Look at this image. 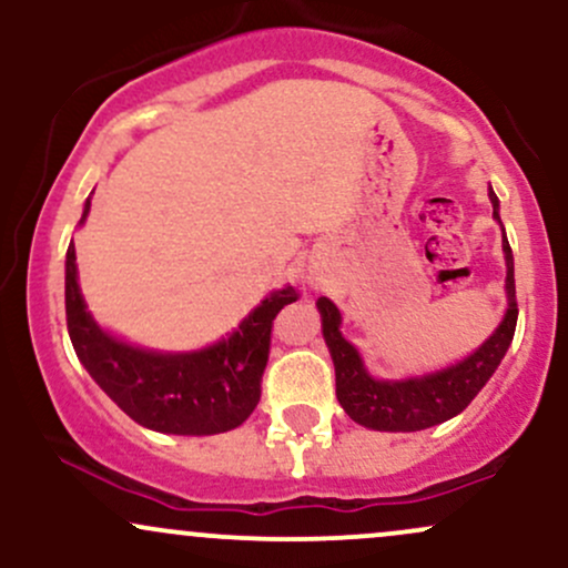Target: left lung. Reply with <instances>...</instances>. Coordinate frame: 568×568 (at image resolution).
Masks as SVG:
<instances>
[{"instance_id": "1", "label": "left lung", "mask_w": 568, "mask_h": 568, "mask_svg": "<svg viewBox=\"0 0 568 568\" xmlns=\"http://www.w3.org/2000/svg\"><path fill=\"white\" fill-rule=\"evenodd\" d=\"M488 197L494 205V219L499 221V200L488 189ZM505 232V226H501ZM507 262V315L499 328L456 366L438 371V374L425 376V379L406 382H376L371 379L368 371L363 368L361 355L342 336L338 325L342 315L331 298H317V310L323 315V336L328 344L331 357L336 368V397L347 416L357 425L371 429H384V433H416L440 425L462 414L475 395L484 389L491 374L510 347L515 323H518V302H515V275H513V251L507 237L501 240Z\"/></svg>"}]
</instances>
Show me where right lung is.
Returning a JSON list of instances; mask_svg holds the SVG:
<instances>
[{"label": "right lung", "instance_id": "1", "mask_svg": "<svg viewBox=\"0 0 568 568\" xmlns=\"http://www.w3.org/2000/svg\"><path fill=\"white\" fill-rule=\"evenodd\" d=\"M88 211L90 200L82 221ZM296 298L288 285L266 296L230 338L189 355H160L98 328L77 285L74 245L67 251V325L77 357L130 419L158 433L216 435L243 425L262 397L272 321Z\"/></svg>", "mask_w": 568, "mask_h": 568}]
</instances>
